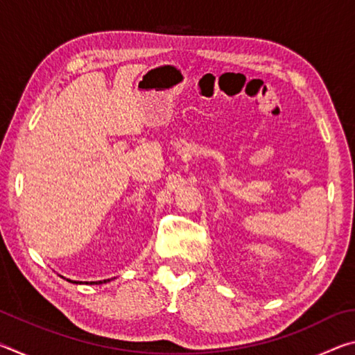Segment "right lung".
<instances>
[{
    "instance_id": "right-lung-1",
    "label": "right lung",
    "mask_w": 355,
    "mask_h": 355,
    "mask_svg": "<svg viewBox=\"0 0 355 355\" xmlns=\"http://www.w3.org/2000/svg\"><path fill=\"white\" fill-rule=\"evenodd\" d=\"M69 280V279H67ZM69 282H71V284H81V282H75V280H69ZM106 282H110V280H100V282H91V284L89 285H100V284H106ZM86 285H87V282H86Z\"/></svg>"
}]
</instances>
